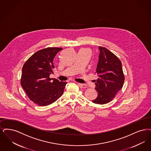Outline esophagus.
Instances as JSON below:
<instances>
[{
	"label": "esophagus",
	"mask_w": 151,
	"mask_h": 151,
	"mask_svg": "<svg viewBox=\"0 0 151 151\" xmlns=\"http://www.w3.org/2000/svg\"><path fill=\"white\" fill-rule=\"evenodd\" d=\"M77 84H78V85L79 87H82V88H86V87H87V86L85 85V84L79 83H78Z\"/></svg>",
	"instance_id": "obj_1"
}]
</instances>
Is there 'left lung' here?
Instances as JSON below:
<instances>
[{
  "mask_svg": "<svg viewBox=\"0 0 151 151\" xmlns=\"http://www.w3.org/2000/svg\"><path fill=\"white\" fill-rule=\"evenodd\" d=\"M100 53L95 73L98 78L94 80L97 98L92 100L95 104H106L114 98L122 88L125 77L119 59L105 47H99Z\"/></svg>",
  "mask_w": 151,
  "mask_h": 151,
  "instance_id": "1",
  "label": "left lung"
}]
</instances>
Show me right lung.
<instances>
[{
    "label": "right lung",
    "instance_id": "add662e5",
    "mask_svg": "<svg viewBox=\"0 0 151 151\" xmlns=\"http://www.w3.org/2000/svg\"><path fill=\"white\" fill-rule=\"evenodd\" d=\"M62 48L48 47L41 50L28 59L22 67L21 85L27 95L40 106L56 101L63 95L66 82L50 78L55 68L53 61Z\"/></svg>",
    "mask_w": 151,
    "mask_h": 151
}]
</instances>
